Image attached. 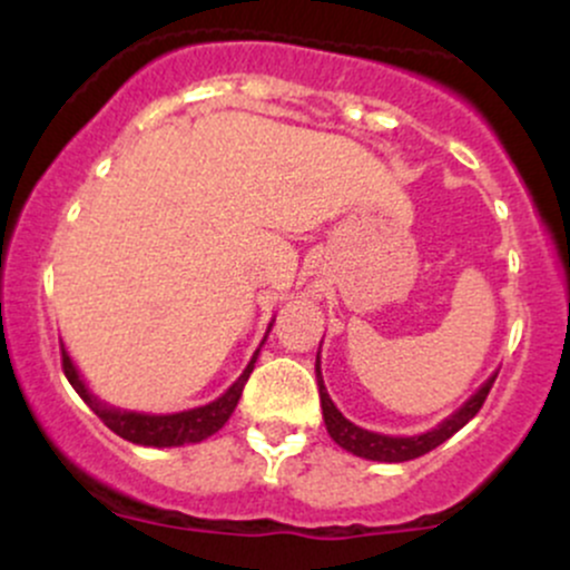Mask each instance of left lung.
I'll use <instances>...</instances> for the list:
<instances>
[{"mask_svg":"<svg viewBox=\"0 0 570 570\" xmlns=\"http://www.w3.org/2000/svg\"><path fill=\"white\" fill-rule=\"evenodd\" d=\"M316 377H318V396H322V410H324V423L330 436L335 440L340 448L348 450V453L358 455V458H370V461H383V463H402V461H412V458H421L431 453L434 448H440L444 440L461 431L466 426L469 421L480 412L482 404L493 389L495 372L490 381L482 383V389L463 404L461 410H455L448 421H442L440 426L426 431V434H417V436H385V434H375V431L367 429H358L356 423H351L348 417H343V412L335 407L330 394L324 389V377H322V364L316 362Z\"/></svg>","mask_w":570,"mask_h":570,"instance_id":"obj_1","label":"left lung"}]
</instances>
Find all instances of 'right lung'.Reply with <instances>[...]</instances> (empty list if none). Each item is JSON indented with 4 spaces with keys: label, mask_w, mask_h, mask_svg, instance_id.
I'll return each instance as SVG.
<instances>
[{
    "label": "right lung",
    "mask_w": 570,
    "mask_h": 570,
    "mask_svg": "<svg viewBox=\"0 0 570 570\" xmlns=\"http://www.w3.org/2000/svg\"><path fill=\"white\" fill-rule=\"evenodd\" d=\"M259 353V351H257ZM257 353L252 356V362L246 364L244 375L235 381L230 389L222 394L217 402L203 404V407L174 412V415H144V412H120L101 404L98 399L85 389L80 372H77L75 364H71L69 353L61 348V367L63 375L69 377V383L75 385V391L85 399L90 410L96 412L104 421V426H109L117 436L134 442V444H147V448H179V444L200 442L206 436L217 434V431L225 426L227 417L233 415V410L238 407V399L244 394V385L252 375L254 362H257Z\"/></svg>",
    "instance_id": "add662e5"
}]
</instances>
